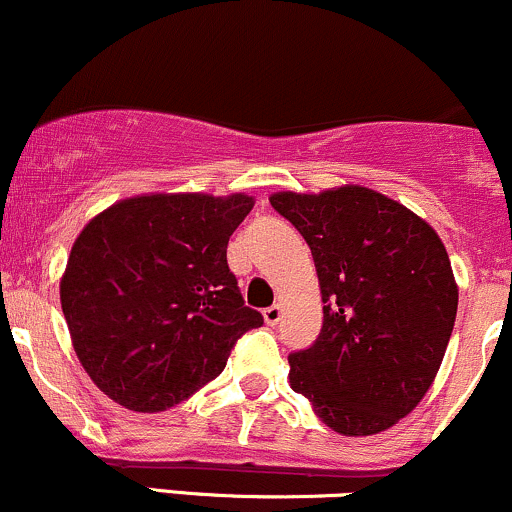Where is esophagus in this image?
<instances>
[{
    "label": "esophagus",
    "instance_id": "obj_1",
    "mask_svg": "<svg viewBox=\"0 0 512 512\" xmlns=\"http://www.w3.org/2000/svg\"><path fill=\"white\" fill-rule=\"evenodd\" d=\"M281 313H284V310H281V305H272V308H264V322H267V325H276V322L281 320Z\"/></svg>",
    "mask_w": 512,
    "mask_h": 512
}]
</instances>
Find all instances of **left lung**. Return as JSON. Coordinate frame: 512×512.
I'll list each match as a JSON object with an SVG mask.
<instances>
[{"instance_id": "left-lung-1", "label": "left lung", "mask_w": 512, "mask_h": 512, "mask_svg": "<svg viewBox=\"0 0 512 512\" xmlns=\"http://www.w3.org/2000/svg\"><path fill=\"white\" fill-rule=\"evenodd\" d=\"M310 245L322 330L289 356L291 390L342 436L395 426L436 380L457 315L443 240L414 211L361 185L274 192Z\"/></svg>"}]
</instances>
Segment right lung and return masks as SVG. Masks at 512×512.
I'll return each mask as SVG.
<instances>
[{
	"mask_svg": "<svg viewBox=\"0 0 512 512\" xmlns=\"http://www.w3.org/2000/svg\"><path fill=\"white\" fill-rule=\"evenodd\" d=\"M255 199L151 192L86 223L60 281L76 356L110 399L163 411L226 368L233 344L262 315L228 269V238Z\"/></svg>",
	"mask_w": 512,
	"mask_h": 512,
	"instance_id": "obj_1",
	"label": "right lung"
}]
</instances>
